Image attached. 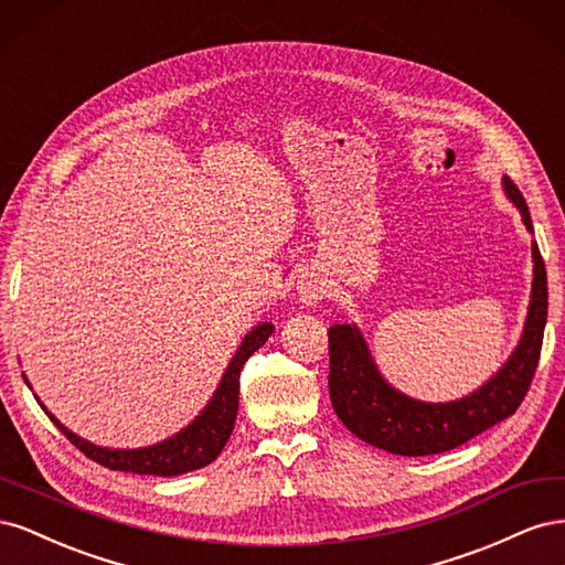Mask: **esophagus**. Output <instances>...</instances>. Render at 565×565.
Masks as SVG:
<instances>
[{"label": "esophagus", "instance_id": "34e87169", "mask_svg": "<svg viewBox=\"0 0 565 565\" xmlns=\"http://www.w3.org/2000/svg\"><path fill=\"white\" fill-rule=\"evenodd\" d=\"M297 295L301 303L316 306L324 295H328V287H324V282L318 276H313V273H306L297 282Z\"/></svg>", "mask_w": 565, "mask_h": 565}]
</instances>
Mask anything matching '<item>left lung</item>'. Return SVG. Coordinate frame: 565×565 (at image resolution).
Returning a JSON list of instances; mask_svg holds the SVG:
<instances>
[{"instance_id":"8db88e82","label":"left lung","mask_w":565,"mask_h":565,"mask_svg":"<svg viewBox=\"0 0 565 565\" xmlns=\"http://www.w3.org/2000/svg\"><path fill=\"white\" fill-rule=\"evenodd\" d=\"M502 183L525 228L533 233L516 183L509 177ZM533 292L519 347L500 372L459 401L422 403L405 396L382 377L355 324H332L328 330L330 401L347 429L391 455L424 457L448 452L514 415L535 377L546 324V270L537 243H533Z\"/></svg>"}]
</instances>
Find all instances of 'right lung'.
<instances>
[{
  "mask_svg": "<svg viewBox=\"0 0 565 565\" xmlns=\"http://www.w3.org/2000/svg\"><path fill=\"white\" fill-rule=\"evenodd\" d=\"M273 334V324L262 322L256 324L252 332L243 339L241 349L235 351L231 365L226 367V374L221 377L218 388L214 391L212 401L202 413L174 434L172 438H167L162 443H156V446L148 448H136V450H110V448H100L94 446V443L79 438L71 429L46 413V407L42 409L46 417L56 424V429L73 443V446L94 459L96 465L108 467L113 471H129V473H148V476H181L188 471H195L212 465V461L218 457V452L224 450L226 440L233 434L235 417H237V393H241V370L247 363V358L266 344V339ZM28 384V382H25ZM30 386V384H28Z\"/></svg>",
  "mask_w": 565,
  "mask_h": 565,
  "instance_id": "add662e5",
  "label": "right lung"
}]
</instances>
